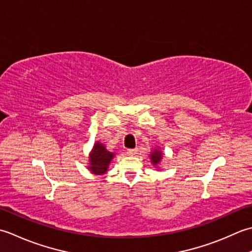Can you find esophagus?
I'll return each mask as SVG.
<instances>
[{"label": "esophagus", "instance_id": "obj_1", "mask_svg": "<svg viewBox=\"0 0 252 252\" xmlns=\"http://www.w3.org/2000/svg\"><path fill=\"white\" fill-rule=\"evenodd\" d=\"M137 152H138V149H128V150L126 151L128 156H136Z\"/></svg>", "mask_w": 252, "mask_h": 252}]
</instances>
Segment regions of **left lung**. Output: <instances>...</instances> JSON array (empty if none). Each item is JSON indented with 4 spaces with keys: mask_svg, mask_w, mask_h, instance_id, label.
I'll use <instances>...</instances> for the list:
<instances>
[{
    "mask_svg": "<svg viewBox=\"0 0 252 252\" xmlns=\"http://www.w3.org/2000/svg\"><path fill=\"white\" fill-rule=\"evenodd\" d=\"M150 157H151V161H152V163L155 164V165H157V164L161 161V158H162V153H161V151L155 150V151H153V152L151 153Z\"/></svg>",
    "mask_w": 252,
    "mask_h": 252,
    "instance_id": "obj_1",
    "label": "left lung"
}]
</instances>
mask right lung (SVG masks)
<instances>
[{"mask_svg": "<svg viewBox=\"0 0 252 252\" xmlns=\"http://www.w3.org/2000/svg\"><path fill=\"white\" fill-rule=\"evenodd\" d=\"M113 157H114V153L109 152L102 143L96 142L90 155L89 168L91 172L97 174V175L104 174L107 171V166H109Z\"/></svg>", "mask_w": 252, "mask_h": 252, "instance_id": "add662e5", "label": "right lung"}]
</instances>
